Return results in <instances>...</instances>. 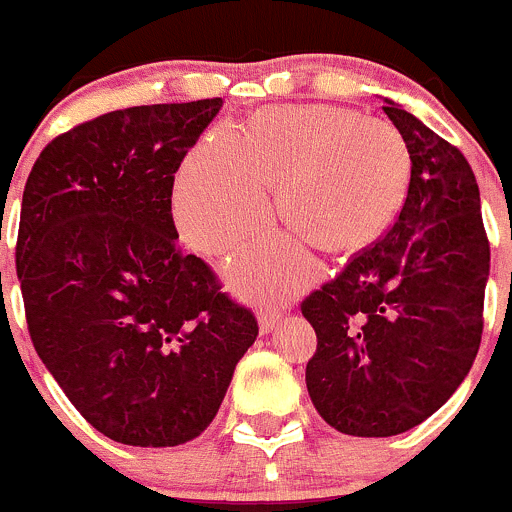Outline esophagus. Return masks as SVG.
I'll return each mask as SVG.
<instances>
[{
	"label": "esophagus",
	"instance_id": "34e87169",
	"mask_svg": "<svg viewBox=\"0 0 512 512\" xmlns=\"http://www.w3.org/2000/svg\"><path fill=\"white\" fill-rule=\"evenodd\" d=\"M283 311L278 306H261V313H258V323H261V331L268 333L278 326Z\"/></svg>",
	"mask_w": 512,
	"mask_h": 512
}]
</instances>
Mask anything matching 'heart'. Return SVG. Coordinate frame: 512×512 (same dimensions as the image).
<instances>
[{"instance_id": "obj_1", "label": "heart", "mask_w": 512, "mask_h": 512, "mask_svg": "<svg viewBox=\"0 0 512 512\" xmlns=\"http://www.w3.org/2000/svg\"><path fill=\"white\" fill-rule=\"evenodd\" d=\"M408 149L398 129L338 106L258 111L244 136L216 126L181 166L174 214L201 254H224L271 221L266 191L281 186V211L328 251L371 241L396 216L406 191ZM251 296H281L316 273L311 241L273 234L229 261Z\"/></svg>"}]
</instances>
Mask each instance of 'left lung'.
Segmentation results:
<instances>
[{"label": "left lung", "mask_w": 512, "mask_h": 512, "mask_svg": "<svg viewBox=\"0 0 512 512\" xmlns=\"http://www.w3.org/2000/svg\"><path fill=\"white\" fill-rule=\"evenodd\" d=\"M386 104L411 156L401 211L301 303L318 338L308 396L328 426L361 438L403 433L453 396L480 348L490 271L470 164L458 146Z\"/></svg>", "instance_id": "8db88e82"}]
</instances>
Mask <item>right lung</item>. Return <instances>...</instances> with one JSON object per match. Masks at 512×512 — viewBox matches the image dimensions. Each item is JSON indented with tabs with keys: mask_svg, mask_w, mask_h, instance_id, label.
Here are the masks:
<instances>
[{
	"mask_svg": "<svg viewBox=\"0 0 512 512\" xmlns=\"http://www.w3.org/2000/svg\"><path fill=\"white\" fill-rule=\"evenodd\" d=\"M224 101L109 111L49 141L22 196L17 276L34 348L79 413L141 448L204 433L254 311L176 244L174 174Z\"/></svg>",
	"mask_w": 512,
	"mask_h": 512,
	"instance_id": "obj_1",
	"label": "right lung"
}]
</instances>
